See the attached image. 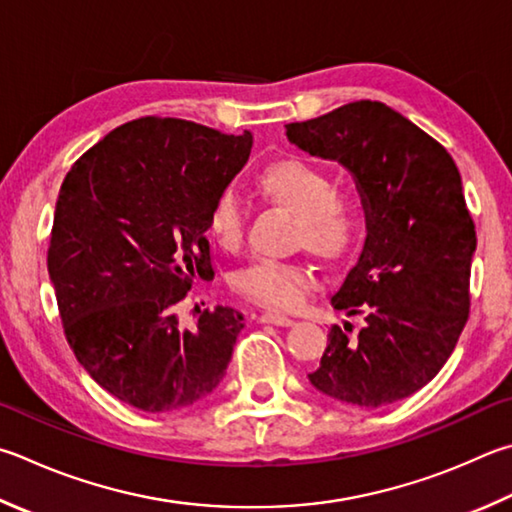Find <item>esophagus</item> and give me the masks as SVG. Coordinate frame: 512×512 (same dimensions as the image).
I'll use <instances>...</instances> for the list:
<instances>
[{
	"label": "esophagus",
	"instance_id": "1",
	"mask_svg": "<svg viewBox=\"0 0 512 512\" xmlns=\"http://www.w3.org/2000/svg\"><path fill=\"white\" fill-rule=\"evenodd\" d=\"M259 320L266 324H277V327H291V324L295 322L293 318H288V315L277 313V311H266V313H262V318Z\"/></svg>",
	"mask_w": 512,
	"mask_h": 512
}]
</instances>
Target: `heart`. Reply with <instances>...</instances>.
I'll return each mask as SVG.
<instances>
[{
	"mask_svg": "<svg viewBox=\"0 0 512 512\" xmlns=\"http://www.w3.org/2000/svg\"><path fill=\"white\" fill-rule=\"evenodd\" d=\"M257 192L266 203L293 217L291 244L324 264H340L365 235V197L356 185H333L329 167L302 156H284L257 174ZM206 232L215 244L235 253L244 241L246 212L232 190L212 199ZM235 291L268 309L291 311L315 288V275L300 262L257 259L232 280Z\"/></svg>",
	"mask_w": 512,
	"mask_h": 512,
	"instance_id": "obj_1",
	"label": "heart"
}]
</instances>
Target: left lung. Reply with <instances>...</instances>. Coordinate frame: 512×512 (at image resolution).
Wrapping results in <instances>:
<instances>
[{"label":"left lung","instance_id":"obj_1","mask_svg":"<svg viewBox=\"0 0 512 512\" xmlns=\"http://www.w3.org/2000/svg\"><path fill=\"white\" fill-rule=\"evenodd\" d=\"M286 136L349 167L367 210L365 248L331 297L362 324H333L311 385L358 407L412 396L448 362L470 315L477 232L457 165L378 100L291 123Z\"/></svg>","mask_w":512,"mask_h":512}]
</instances>
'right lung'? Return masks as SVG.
<instances>
[{"mask_svg": "<svg viewBox=\"0 0 512 512\" xmlns=\"http://www.w3.org/2000/svg\"><path fill=\"white\" fill-rule=\"evenodd\" d=\"M250 150V132L143 116L64 176L46 250L64 338L87 374L136 410H181L226 374L244 313L217 306L183 329L176 304L194 280L215 277L208 208Z\"/></svg>", "mask_w": 512, "mask_h": 512, "instance_id": "add662e5", "label": "right lung"}]
</instances>
